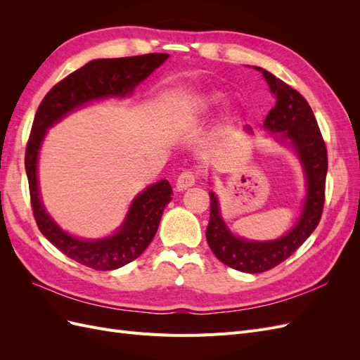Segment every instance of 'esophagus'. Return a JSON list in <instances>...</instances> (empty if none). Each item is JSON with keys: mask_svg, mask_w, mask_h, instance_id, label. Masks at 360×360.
Segmentation results:
<instances>
[{"mask_svg": "<svg viewBox=\"0 0 360 360\" xmlns=\"http://www.w3.org/2000/svg\"><path fill=\"white\" fill-rule=\"evenodd\" d=\"M197 180H198L197 174H195L191 169H186V171H183L180 176H179L177 183H176V188H177V191H184V189L193 186V184L197 183Z\"/></svg>", "mask_w": 360, "mask_h": 360, "instance_id": "1", "label": "esophagus"}]
</instances>
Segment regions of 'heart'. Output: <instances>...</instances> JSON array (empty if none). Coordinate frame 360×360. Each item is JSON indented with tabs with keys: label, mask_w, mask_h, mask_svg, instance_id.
Returning a JSON list of instances; mask_svg holds the SVG:
<instances>
[{
	"label": "heart",
	"mask_w": 360,
	"mask_h": 360,
	"mask_svg": "<svg viewBox=\"0 0 360 360\" xmlns=\"http://www.w3.org/2000/svg\"><path fill=\"white\" fill-rule=\"evenodd\" d=\"M216 103H217V101H216V99H213V101L210 102V106H213V105H216Z\"/></svg>",
	"instance_id": "obj_1"
}]
</instances>
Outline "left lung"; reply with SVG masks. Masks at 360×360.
<instances>
[{
    "mask_svg": "<svg viewBox=\"0 0 360 360\" xmlns=\"http://www.w3.org/2000/svg\"><path fill=\"white\" fill-rule=\"evenodd\" d=\"M263 72L271 93L276 96V105L264 120V127L270 132H281V138L288 139L303 163L308 180V197L296 226L274 242H249L233 236L219 213V204L210 192V222L207 226V243L216 258L228 267L261 274L279 266L292 255L317 228L326 200V174H328V148L320 127L307 99L292 86L267 70Z\"/></svg>",
    "mask_w": 360,
    "mask_h": 360,
    "instance_id": "left-lung-1",
    "label": "left lung"
}]
</instances>
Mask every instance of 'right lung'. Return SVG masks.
Instances as JSON below:
<instances>
[{
  "instance_id": "obj_1",
  "label": "right lung",
  "mask_w": 360,
  "mask_h": 360,
  "mask_svg": "<svg viewBox=\"0 0 360 360\" xmlns=\"http://www.w3.org/2000/svg\"><path fill=\"white\" fill-rule=\"evenodd\" d=\"M167 58L168 53H146L93 60L53 85L37 108L25 150L31 209L40 233L76 263L94 270H114L136 259L153 240L162 212L171 201L172 189L168 180H162L139 193L130 205L124 224L112 237L103 240L75 238L64 233L41 205L37 186V156L41 139L49 126L75 108L103 97L130 94Z\"/></svg>"
}]
</instances>
